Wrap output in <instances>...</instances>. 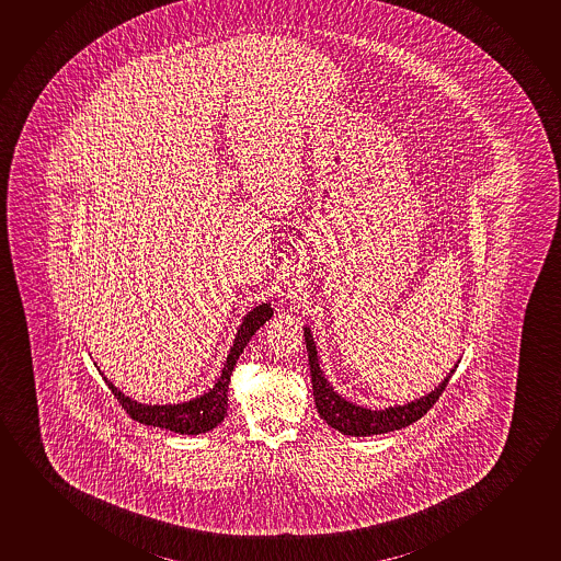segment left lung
Instances as JSON below:
<instances>
[{"label": "left lung", "mask_w": 561, "mask_h": 561, "mask_svg": "<svg viewBox=\"0 0 561 561\" xmlns=\"http://www.w3.org/2000/svg\"><path fill=\"white\" fill-rule=\"evenodd\" d=\"M305 342L309 353L310 378H312V393L317 403L318 413L332 428L342 432L345 436H374L386 432L405 428L414 421L423 419L431 411L432 405L438 401L442 391L446 390L449 378L454 376L457 365L449 370L444 382L438 388L426 393L423 398L414 399L405 405L388 407L380 411H373L366 407L355 405L347 399H343L337 391H333L332 383L325 380L324 373L318 360L317 343L312 340L310 328H305Z\"/></svg>", "instance_id": "8db88e82"}]
</instances>
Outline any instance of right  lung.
Masks as SVG:
<instances>
[{
  "label": "right lung",
  "mask_w": 561,
  "mask_h": 561,
  "mask_svg": "<svg viewBox=\"0 0 561 561\" xmlns=\"http://www.w3.org/2000/svg\"><path fill=\"white\" fill-rule=\"evenodd\" d=\"M274 314V309L270 307V302H262L243 318V324L237 330L236 342L229 350L228 360L224 363L221 376L218 382L214 383V388L206 391L201 398L191 399L185 403L178 405H145L138 403L135 399L123 396L122 391L115 388L114 383L106 380L107 388L114 393V398L119 401V405L127 411L133 421H138L147 426H156V428H165V431L178 432V434H204V432L216 428L224 416L228 414V390L231 373L237 365V358L243 353L247 343L251 342L252 335L260 330V325L266 324Z\"/></svg>",
  "instance_id": "right-lung-1"
}]
</instances>
